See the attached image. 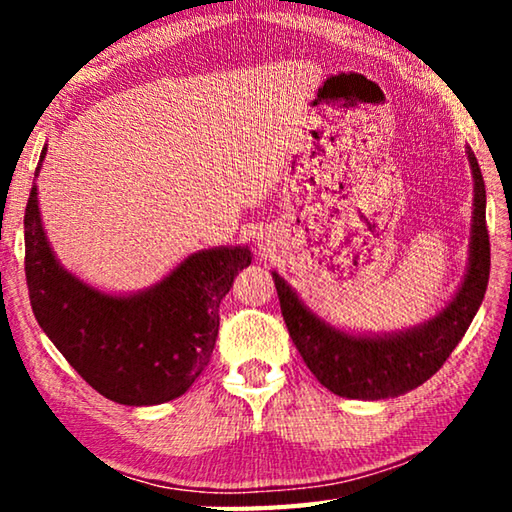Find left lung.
<instances>
[{"label": "left lung", "mask_w": 512, "mask_h": 512, "mask_svg": "<svg viewBox=\"0 0 512 512\" xmlns=\"http://www.w3.org/2000/svg\"><path fill=\"white\" fill-rule=\"evenodd\" d=\"M465 153L474 178L470 262L456 296L427 323L375 336L343 332L309 311L284 277L273 271L289 336L307 368L334 395L386 400L413 391L436 375L479 311L490 277V237L485 228V185L479 162L470 146Z\"/></svg>", "instance_id": "8db88e82"}]
</instances>
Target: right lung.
Instances as JSON below:
<instances>
[{
    "instance_id": "right-lung-1",
    "label": "right lung",
    "mask_w": 512,
    "mask_h": 512,
    "mask_svg": "<svg viewBox=\"0 0 512 512\" xmlns=\"http://www.w3.org/2000/svg\"><path fill=\"white\" fill-rule=\"evenodd\" d=\"M45 155L47 146L40 164ZM250 259L248 246L198 250L153 287L112 296L58 262L36 183L24 212V271L38 325L94 391L126 406L176 400L194 384L212 357L221 300Z\"/></svg>"
}]
</instances>
